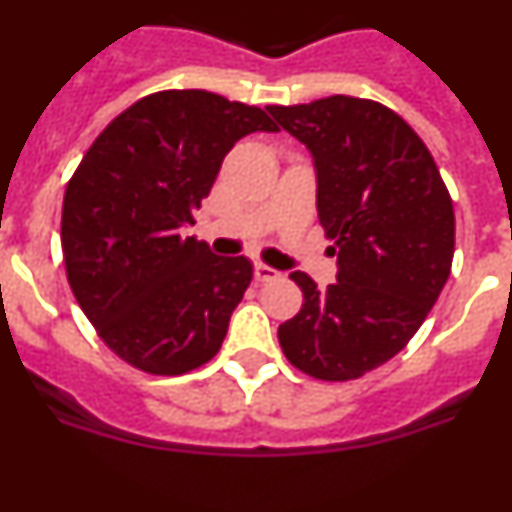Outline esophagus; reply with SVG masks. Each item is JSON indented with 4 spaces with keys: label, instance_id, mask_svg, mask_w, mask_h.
<instances>
[{
    "label": "esophagus",
    "instance_id": "esophagus-1",
    "mask_svg": "<svg viewBox=\"0 0 512 512\" xmlns=\"http://www.w3.org/2000/svg\"><path fill=\"white\" fill-rule=\"evenodd\" d=\"M253 274H256V282H277V279L282 277L277 269H271V266L266 264H256Z\"/></svg>",
    "mask_w": 512,
    "mask_h": 512
}]
</instances>
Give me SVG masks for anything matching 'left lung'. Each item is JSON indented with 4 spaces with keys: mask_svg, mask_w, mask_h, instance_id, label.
<instances>
[{
    "mask_svg": "<svg viewBox=\"0 0 512 512\" xmlns=\"http://www.w3.org/2000/svg\"><path fill=\"white\" fill-rule=\"evenodd\" d=\"M266 110L312 153L320 225L338 253L323 292L305 271L289 274L302 310L279 325V343L310 377L359 379L408 346L449 279V189L418 133L384 104L333 94Z\"/></svg>",
    "mask_w": 512,
    "mask_h": 512,
    "instance_id": "8db88e82",
    "label": "left lung"
}]
</instances>
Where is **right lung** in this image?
<instances>
[{
	"label": "right lung",
	"instance_id": "add662e5",
	"mask_svg": "<svg viewBox=\"0 0 512 512\" xmlns=\"http://www.w3.org/2000/svg\"><path fill=\"white\" fill-rule=\"evenodd\" d=\"M256 130L279 128L259 107L205 89L156 92L117 115L71 176L61 215L71 292L140 372L187 374L223 346L253 266L184 230L225 153Z\"/></svg>",
	"mask_w": 512,
	"mask_h": 512
}]
</instances>
